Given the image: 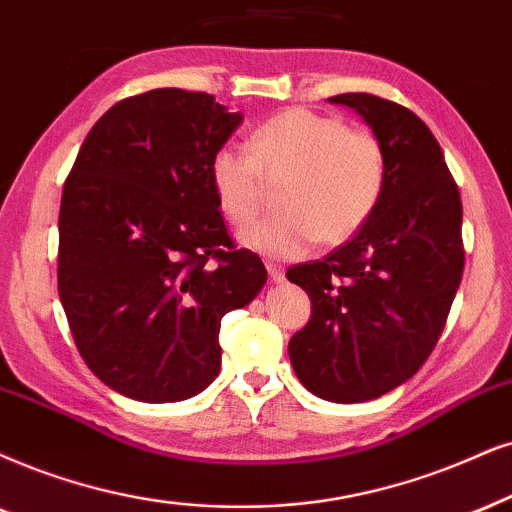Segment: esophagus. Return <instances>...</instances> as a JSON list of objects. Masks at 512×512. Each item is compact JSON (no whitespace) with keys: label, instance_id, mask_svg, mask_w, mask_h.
I'll use <instances>...</instances> for the list:
<instances>
[{"label":"esophagus","instance_id":"obj_1","mask_svg":"<svg viewBox=\"0 0 512 512\" xmlns=\"http://www.w3.org/2000/svg\"><path fill=\"white\" fill-rule=\"evenodd\" d=\"M267 271H269V278L274 283H281L283 278H286V274H283V267H281V264H276V262H267Z\"/></svg>","mask_w":512,"mask_h":512}]
</instances>
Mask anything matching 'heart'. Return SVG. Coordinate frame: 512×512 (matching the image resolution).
Wrapping results in <instances>:
<instances>
[{
	"label": "heart",
	"instance_id": "obj_1",
	"mask_svg": "<svg viewBox=\"0 0 512 512\" xmlns=\"http://www.w3.org/2000/svg\"><path fill=\"white\" fill-rule=\"evenodd\" d=\"M276 186V212L245 231L250 248L276 257L302 255L314 241L338 245L373 217L383 198L387 158L368 129L335 115L288 108L252 129L248 151L222 146L210 158L217 208L236 229L255 222Z\"/></svg>",
	"mask_w": 512,
	"mask_h": 512
}]
</instances>
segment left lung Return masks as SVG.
<instances>
[{"label": "left lung", "instance_id": "left-lung-1", "mask_svg": "<svg viewBox=\"0 0 512 512\" xmlns=\"http://www.w3.org/2000/svg\"><path fill=\"white\" fill-rule=\"evenodd\" d=\"M328 101L364 115L385 148L387 181L357 236L288 269L312 300L288 352L309 392L354 404L406 383L435 349L463 276V205L416 113L366 92Z\"/></svg>", "mask_w": 512, "mask_h": 512}]
</instances>
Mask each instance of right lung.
I'll return each instance as SVG.
<instances>
[{
  "label": "right lung",
  "mask_w": 512,
  "mask_h": 512,
  "mask_svg": "<svg viewBox=\"0 0 512 512\" xmlns=\"http://www.w3.org/2000/svg\"><path fill=\"white\" fill-rule=\"evenodd\" d=\"M241 120L208 92L129 96L89 129L63 186L58 297L84 364L129 399L203 392L222 366V316L267 281L210 184Z\"/></svg>",
  "instance_id": "1"
}]
</instances>
